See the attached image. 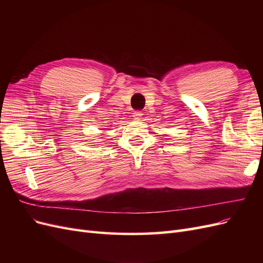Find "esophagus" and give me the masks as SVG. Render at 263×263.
I'll return each instance as SVG.
<instances>
[{
    "label": "esophagus",
    "instance_id": "34e87169",
    "mask_svg": "<svg viewBox=\"0 0 263 263\" xmlns=\"http://www.w3.org/2000/svg\"><path fill=\"white\" fill-rule=\"evenodd\" d=\"M133 117L134 119H136V121H139V119L142 117V112H140V110H136V112L133 113Z\"/></svg>",
    "mask_w": 263,
    "mask_h": 263
}]
</instances>
